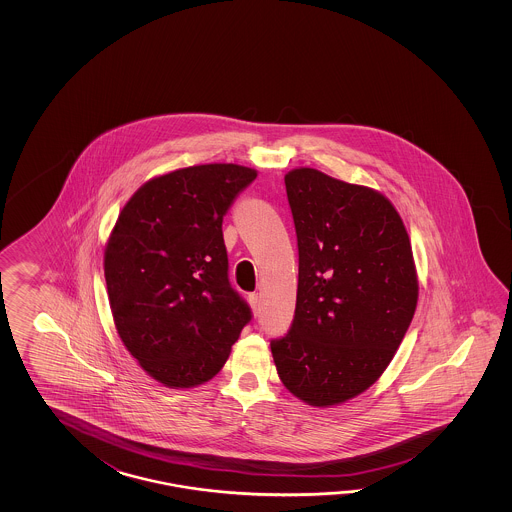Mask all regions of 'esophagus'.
<instances>
[{
  "instance_id": "1",
  "label": "esophagus",
  "mask_w": 512,
  "mask_h": 512,
  "mask_svg": "<svg viewBox=\"0 0 512 512\" xmlns=\"http://www.w3.org/2000/svg\"><path fill=\"white\" fill-rule=\"evenodd\" d=\"M249 302H251L252 309H254V311H258V309H260V294H249Z\"/></svg>"
}]
</instances>
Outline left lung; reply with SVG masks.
Masks as SVG:
<instances>
[{
  "label": "left lung",
  "instance_id": "obj_1",
  "mask_svg": "<svg viewBox=\"0 0 512 512\" xmlns=\"http://www.w3.org/2000/svg\"><path fill=\"white\" fill-rule=\"evenodd\" d=\"M298 243L293 324L271 351L285 388L311 406L344 403L386 370L414 318L417 274L386 197L313 168L285 175Z\"/></svg>",
  "mask_w": 512,
  "mask_h": 512
}]
</instances>
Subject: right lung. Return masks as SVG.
Segmentation results:
<instances>
[{"mask_svg": "<svg viewBox=\"0 0 512 512\" xmlns=\"http://www.w3.org/2000/svg\"><path fill=\"white\" fill-rule=\"evenodd\" d=\"M256 179L238 164L155 177L122 208L106 247L109 305L124 346L153 379L192 388L218 373L252 320L232 289L223 218Z\"/></svg>", "mask_w": 512, "mask_h": 512, "instance_id": "right-lung-1", "label": "right lung"}]
</instances>
